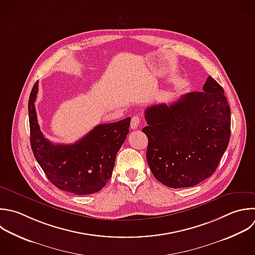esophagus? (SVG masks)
Instances as JSON below:
<instances>
[{
    "label": "esophagus",
    "instance_id": "1",
    "mask_svg": "<svg viewBox=\"0 0 255 255\" xmlns=\"http://www.w3.org/2000/svg\"><path fill=\"white\" fill-rule=\"evenodd\" d=\"M139 124H140V119H139V117H137V116H134V117H132V118H131V122H130V128H131L132 129H136V128H138Z\"/></svg>",
    "mask_w": 255,
    "mask_h": 255
}]
</instances>
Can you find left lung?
I'll return each mask as SVG.
<instances>
[{
    "label": "left lung",
    "instance_id": "left-lung-1",
    "mask_svg": "<svg viewBox=\"0 0 255 255\" xmlns=\"http://www.w3.org/2000/svg\"><path fill=\"white\" fill-rule=\"evenodd\" d=\"M146 160L154 177L172 187H189L212 175L230 137V109L222 87L210 76L202 92L148 107Z\"/></svg>",
    "mask_w": 255,
    "mask_h": 255
}]
</instances>
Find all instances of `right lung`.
Listing matches in <instances>:
<instances>
[{"label": "right lung", "instance_id": "obj_1", "mask_svg": "<svg viewBox=\"0 0 255 255\" xmlns=\"http://www.w3.org/2000/svg\"><path fill=\"white\" fill-rule=\"evenodd\" d=\"M37 82L29 99V121L33 153L58 188L78 195L100 191L113 174L116 156L128 133L130 118L99 125L74 144H55L48 140L38 124L35 102Z\"/></svg>", "mask_w": 255, "mask_h": 255}]
</instances>
